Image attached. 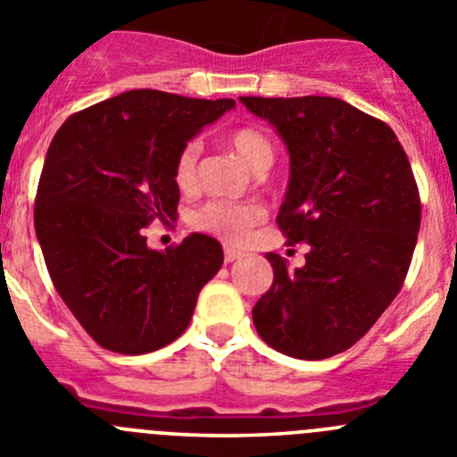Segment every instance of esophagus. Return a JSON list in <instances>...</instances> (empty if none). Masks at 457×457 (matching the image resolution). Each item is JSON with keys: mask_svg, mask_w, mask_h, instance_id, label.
<instances>
[{"mask_svg": "<svg viewBox=\"0 0 457 457\" xmlns=\"http://www.w3.org/2000/svg\"><path fill=\"white\" fill-rule=\"evenodd\" d=\"M241 257H244V253H241V250H234V248L225 250V262H228V264H232V262H237V259H241Z\"/></svg>", "mask_w": 457, "mask_h": 457, "instance_id": "34e87169", "label": "esophagus"}]
</instances>
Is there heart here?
I'll list each match as a JSON object with an SVG mask.
<instances>
[{"mask_svg": "<svg viewBox=\"0 0 457 457\" xmlns=\"http://www.w3.org/2000/svg\"><path fill=\"white\" fill-rule=\"evenodd\" d=\"M229 145L234 147L238 157L244 159L248 166H270L275 157L273 143L269 141L266 134L253 127H238L229 131ZM198 159H200V143L188 141L179 150L175 159V184L182 191H191L198 182ZM264 219V209L254 203H237V200H209L203 207H198L191 213L193 228L203 229V232L213 234V237L223 238L228 244H241L250 234V229Z\"/></svg>", "mask_w": 457, "mask_h": 457, "instance_id": "b5f03b06", "label": "heart"}]
</instances>
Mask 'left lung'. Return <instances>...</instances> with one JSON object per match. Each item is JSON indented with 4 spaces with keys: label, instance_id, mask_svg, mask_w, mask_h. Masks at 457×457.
Wrapping results in <instances>:
<instances>
[{
    "label": "left lung",
    "instance_id": "8db88e82",
    "mask_svg": "<svg viewBox=\"0 0 457 457\" xmlns=\"http://www.w3.org/2000/svg\"><path fill=\"white\" fill-rule=\"evenodd\" d=\"M287 143L289 191L278 228L310 244L303 269L269 253L273 285L253 320L275 351L298 360L344 353L401 291L421 225L408 154L387 122L337 97H241Z\"/></svg>",
    "mask_w": 457,
    "mask_h": 457
}]
</instances>
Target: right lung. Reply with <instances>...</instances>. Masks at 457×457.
I'll use <instances>...</instances> for the list:
<instances>
[{
	"label": "right lung",
	"instance_id": "add662e5",
	"mask_svg": "<svg viewBox=\"0 0 457 457\" xmlns=\"http://www.w3.org/2000/svg\"><path fill=\"white\" fill-rule=\"evenodd\" d=\"M232 106L127 90L72 113L49 143L36 237L54 289L106 351L143 355L168 346L223 266V248L207 234L159 253L147 248L143 228L178 216L175 159Z\"/></svg>",
	"mask_w": 457,
	"mask_h": 457
}]
</instances>
